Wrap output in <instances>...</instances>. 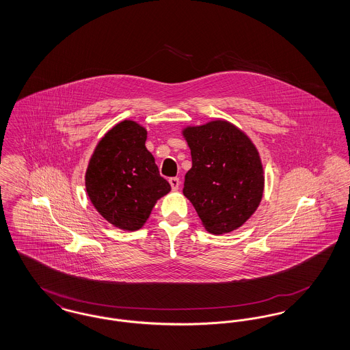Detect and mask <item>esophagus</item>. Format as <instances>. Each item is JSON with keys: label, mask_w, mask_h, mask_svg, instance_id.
I'll return each instance as SVG.
<instances>
[{"label": "esophagus", "mask_w": 350, "mask_h": 350, "mask_svg": "<svg viewBox=\"0 0 350 350\" xmlns=\"http://www.w3.org/2000/svg\"><path fill=\"white\" fill-rule=\"evenodd\" d=\"M169 183H170V186H172L173 190H178L181 181H180L178 177H172V178H169Z\"/></svg>", "instance_id": "esophagus-1"}]
</instances>
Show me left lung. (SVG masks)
Masks as SVG:
<instances>
[{
	"label": "left lung",
	"instance_id": "left-lung-1",
	"mask_svg": "<svg viewBox=\"0 0 350 350\" xmlns=\"http://www.w3.org/2000/svg\"><path fill=\"white\" fill-rule=\"evenodd\" d=\"M183 136L193 167L185 176L183 194L208 232H231L258 207L264 170L250 137L226 120L187 127Z\"/></svg>",
	"mask_w": 350,
	"mask_h": 350
}]
</instances>
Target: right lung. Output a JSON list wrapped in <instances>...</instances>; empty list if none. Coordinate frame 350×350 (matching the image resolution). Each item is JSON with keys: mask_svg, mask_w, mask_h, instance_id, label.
<instances>
[{"mask_svg": "<svg viewBox=\"0 0 350 350\" xmlns=\"http://www.w3.org/2000/svg\"><path fill=\"white\" fill-rule=\"evenodd\" d=\"M146 140L147 131L136 122L118 123L100 139L86 170L93 206L120 230L142 228L157 200L170 191Z\"/></svg>", "mask_w": 350, "mask_h": 350, "instance_id": "right-lung-1", "label": "right lung"}]
</instances>
